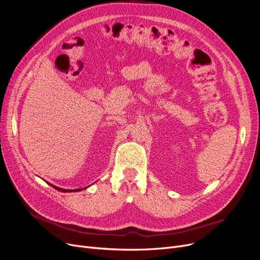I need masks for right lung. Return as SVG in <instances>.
Here are the masks:
<instances>
[{"instance_id":"right-lung-1","label":"right lung","mask_w":260,"mask_h":260,"mask_svg":"<svg viewBox=\"0 0 260 260\" xmlns=\"http://www.w3.org/2000/svg\"><path fill=\"white\" fill-rule=\"evenodd\" d=\"M53 186V185H52ZM56 189L60 190V192H78V190H82V188H78V189H74V190H71V189H63V188H60V187H57V186H53ZM85 188V187H84Z\"/></svg>"}]
</instances>
